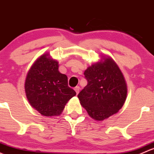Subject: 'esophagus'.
Listing matches in <instances>:
<instances>
[{
    "label": "esophagus",
    "mask_w": 154,
    "mask_h": 154,
    "mask_svg": "<svg viewBox=\"0 0 154 154\" xmlns=\"http://www.w3.org/2000/svg\"><path fill=\"white\" fill-rule=\"evenodd\" d=\"M74 90H75V91L76 92V93L78 94V93H79V91H80V88H79V86H78V87H75V89H74Z\"/></svg>",
    "instance_id": "1"
}]
</instances>
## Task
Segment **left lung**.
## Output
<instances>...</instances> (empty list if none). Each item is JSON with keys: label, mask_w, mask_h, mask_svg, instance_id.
Returning a JSON list of instances; mask_svg holds the SVG:
<instances>
[{"label": "left lung", "mask_w": 154, "mask_h": 154, "mask_svg": "<svg viewBox=\"0 0 154 154\" xmlns=\"http://www.w3.org/2000/svg\"><path fill=\"white\" fill-rule=\"evenodd\" d=\"M84 74L88 85L78 98L88 115L101 122L118 112L126 100L128 88L116 61L101 55L100 61L88 66Z\"/></svg>", "instance_id": "8db88e82"}]
</instances>
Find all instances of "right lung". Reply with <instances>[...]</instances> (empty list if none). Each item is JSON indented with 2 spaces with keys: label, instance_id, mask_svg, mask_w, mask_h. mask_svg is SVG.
<instances>
[{
  "label": "right lung",
  "instance_id": "1",
  "mask_svg": "<svg viewBox=\"0 0 154 154\" xmlns=\"http://www.w3.org/2000/svg\"><path fill=\"white\" fill-rule=\"evenodd\" d=\"M58 62L44 53L31 66L24 88L30 105L44 116L61 115L75 90L68 87L67 76L58 71Z\"/></svg>",
  "mask_w": 154,
  "mask_h": 154
}]
</instances>
